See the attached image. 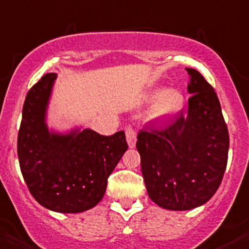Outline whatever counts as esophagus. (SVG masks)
Returning <instances> with one entry per match:
<instances>
[{
    "instance_id": "34e87169",
    "label": "esophagus",
    "mask_w": 249,
    "mask_h": 249,
    "mask_svg": "<svg viewBox=\"0 0 249 249\" xmlns=\"http://www.w3.org/2000/svg\"><path fill=\"white\" fill-rule=\"evenodd\" d=\"M124 131H126V139H127V142H128V146L131 148L135 147V145H136V131L131 126H127L126 128H124Z\"/></svg>"
}]
</instances>
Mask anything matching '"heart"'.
Here are the masks:
<instances>
[{
	"mask_svg": "<svg viewBox=\"0 0 249 249\" xmlns=\"http://www.w3.org/2000/svg\"><path fill=\"white\" fill-rule=\"evenodd\" d=\"M160 95L161 93H159L157 97H160ZM182 104H184V98H182L181 93L173 90V92H169L163 97L162 101L159 104V107H157L156 112L159 114L175 113V112L181 109Z\"/></svg>",
	"mask_w": 249,
	"mask_h": 249,
	"instance_id": "1",
	"label": "heart"
}]
</instances>
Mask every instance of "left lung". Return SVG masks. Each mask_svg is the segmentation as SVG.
<instances>
[{
  "mask_svg": "<svg viewBox=\"0 0 249 249\" xmlns=\"http://www.w3.org/2000/svg\"><path fill=\"white\" fill-rule=\"evenodd\" d=\"M186 70L188 112L165 126L145 127L136 143L148 196L170 210L207 203L222 184L228 161V127L218 95L197 70Z\"/></svg>",
  "mask_w": 249,
  "mask_h": 249,
  "instance_id": "1",
  "label": "left lung"
}]
</instances>
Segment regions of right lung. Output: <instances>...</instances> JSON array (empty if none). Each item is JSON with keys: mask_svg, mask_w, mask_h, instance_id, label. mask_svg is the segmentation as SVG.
Wrapping results in <instances>:
<instances>
[{"mask_svg": "<svg viewBox=\"0 0 249 249\" xmlns=\"http://www.w3.org/2000/svg\"><path fill=\"white\" fill-rule=\"evenodd\" d=\"M55 79L56 74H45L27 92L18 136V162L37 203L59 213H80L102 200L128 145L123 131L112 136L92 129L49 132L45 110Z\"/></svg>", "mask_w": 249, "mask_h": 249, "instance_id": "add662e5", "label": "right lung"}]
</instances>
